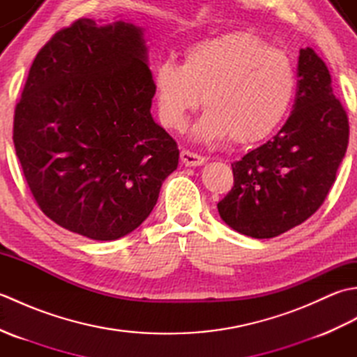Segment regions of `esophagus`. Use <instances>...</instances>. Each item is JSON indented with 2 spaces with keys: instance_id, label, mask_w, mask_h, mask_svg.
I'll list each match as a JSON object with an SVG mask.
<instances>
[{
  "instance_id": "34e87169",
  "label": "esophagus",
  "mask_w": 357,
  "mask_h": 357,
  "mask_svg": "<svg viewBox=\"0 0 357 357\" xmlns=\"http://www.w3.org/2000/svg\"><path fill=\"white\" fill-rule=\"evenodd\" d=\"M181 161H183L184 165H188V167H198L206 162V158L201 155H196L193 151L183 150L181 151Z\"/></svg>"
}]
</instances>
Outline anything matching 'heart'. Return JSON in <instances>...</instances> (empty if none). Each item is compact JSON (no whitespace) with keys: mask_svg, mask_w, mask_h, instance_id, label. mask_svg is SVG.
<instances>
[{"mask_svg":"<svg viewBox=\"0 0 357 357\" xmlns=\"http://www.w3.org/2000/svg\"><path fill=\"white\" fill-rule=\"evenodd\" d=\"M153 92L162 124L183 128L202 102L195 127L199 141L230 136L255 144L282 123L296 92V70L282 50L247 32L206 38L184 52L183 66L167 58L153 72Z\"/></svg>","mask_w":357,"mask_h":357,"instance_id":"heart-1","label":"heart"}]
</instances>
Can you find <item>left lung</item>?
I'll use <instances>...</instances> for the list:
<instances>
[{
    "label": "left lung",
    "mask_w": 357,
    "mask_h": 357,
    "mask_svg": "<svg viewBox=\"0 0 357 357\" xmlns=\"http://www.w3.org/2000/svg\"><path fill=\"white\" fill-rule=\"evenodd\" d=\"M347 112L328 67L301 49L293 112L275 138L231 164L234 184L218 202L222 221L256 239L275 238L322 206L348 146Z\"/></svg>",
    "instance_id": "left-lung-1"
}]
</instances>
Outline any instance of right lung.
I'll return each mask as SVG.
<instances>
[{
  "label": "right lung",
  "instance_id": "obj_1",
  "mask_svg": "<svg viewBox=\"0 0 357 357\" xmlns=\"http://www.w3.org/2000/svg\"><path fill=\"white\" fill-rule=\"evenodd\" d=\"M144 30L81 18L38 52L15 109L13 144L43 213L95 241L126 236L176 170V142L150 113Z\"/></svg>",
  "mask_w": 357,
  "mask_h": 357
}]
</instances>
